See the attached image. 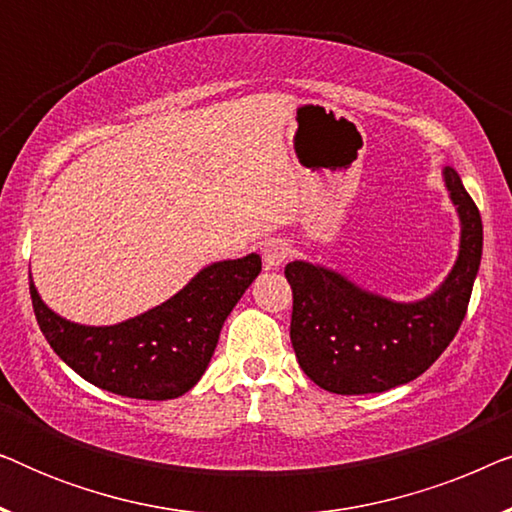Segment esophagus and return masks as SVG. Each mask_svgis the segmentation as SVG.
Here are the masks:
<instances>
[{
	"instance_id": "obj_1",
	"label": "esophagus",
	"mask_w": 512,
	"mask_h": 512,
	"mask_svg": "<svg viewBox=\"0 0 512 512\" xmlns=\"http://www.w3.org/2000/svg\"><path fill=\"white\" fill-rule=\"evenodd\" d=\"M291 249L289 244L282 242V240H270L268 244L263 247V263L268 270H277L279 265H284L286 258H289Z\"/></svg>"
}]
</instances>
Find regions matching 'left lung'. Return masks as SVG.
<instances>
[{
    "label": "left lung",
    "mask_w": 512,
    "mask_h": 512,
    "mask_svg": "<svg viewBox=\"0 0 512 512\" xmlns=\"http://www.w3.org/2000/svg\"><path fill=\"white\" fill-rule=\"evenodd\" d=\"M443 181L459 216V254L429 296L394 300L326 265H286L291 345L321 389L359 396L401 387L417 380L457 335L480 270L482 219L454 167H445Z\"/></svg>",
    "instance_id": "1"
}]
</instances>
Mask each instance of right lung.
Listing matches in <instances>:
<instances>
[{
  "label": "right lung",
  "instance_id": "add662e5",
  "mask_svg": "<svg viewBox=\"0 0 512 512\" xmlns=\"http://www.w3.org/2000/svg\"><path fill=\"white\" fill-rule=\"evenodd\" d=\"M258 272V254L209 263L165 303L111 326L60 317L41 300L32 275L30 296L48 345L83 380L118 396L167 401L205 375L223 321Z\"/></svg>",
  "mask_w": 512,
  "mask_h": 512
}]
</instances>
